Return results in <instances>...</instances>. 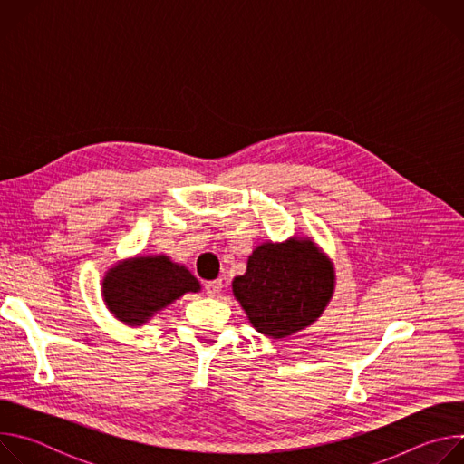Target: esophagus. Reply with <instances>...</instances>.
I'll return each instance as SVG.
<instances>
[{
    "mask_svg": "<svg viewBox=\"0 0 464 464\" xmlns=\"http://www.w3.org/2000/svg\"><path fill=\"white\" fill-rule=\"evenodd\" d=\"M220 288H222V281H220V279L206 283V294H208L209 297H215V295L220 292Z\"/></svg>",
    "mask_w": 464,
    "mask_h": 464,
    "instance_id": "1",
    "label": "esophagus"
}]
</instances>
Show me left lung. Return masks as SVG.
<instances>
[{
  "instance_id": "obj_1",
  "label": "left lung",
  "mask_w": 464,
  "mask_h": 464,
  "mask_svg": "<svg viewBox=\"0 0 464 464\" xmlns=\"http://www.w3.org/2000/svg\"><path fill=\"white\" fill-rule=\"evenodd\" d=\"M334 292V268L312 240L266 242L247 258L233 294L260 334L288 338L312 324Z\"/></svg>"
}]
</instances>
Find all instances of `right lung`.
Segmentation results:
<instances>
[{
    "label": "right lung",
    "instance_id": "1",
    "mask_svg": "<svg viewBox=\"0 0 464 464\" xmlns=\"http://www.w3.org/2000/svg\"><path fill=\"white\" fill-rule=\"evenodd\" d=\"M200 283L165 255L138 256L111 268L102 281V297L110 312L126 324H143L154 314Z\"/></svg>",
    "mask_w": 464,
    "mask_h": 464
}]
</instances>
